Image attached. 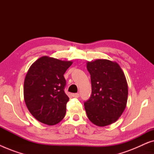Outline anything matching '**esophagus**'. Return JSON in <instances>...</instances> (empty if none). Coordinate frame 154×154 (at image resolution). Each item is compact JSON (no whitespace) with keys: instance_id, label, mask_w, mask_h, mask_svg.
Returning a JSON list of instances; mask_svg holds the SVG:
<instances>
[{"instance_id":"obj_1","label":"esophagus","mask_w":154,"mask_h":154,"mask_svg":"<svg viewBox=\"0 0 154 154\" xmlns=\"http://www.w3.org/2000/svg\"><path fill=\"white\" fill-rule=\"evenodd\" d=\"M72 96L75 98H79V93H74L72 94Z\"/></svg>"}]
</instances>
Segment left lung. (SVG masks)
Returning <instances> with one entry per match:
<instances>
[{"mask_svg": "<svg viewBox=\"0 0 154 154\" xmlns=\"http://www.w3.org/2000/svg\"><path fill=\"white\" fill-rule=\"evenodd\" d=\"M92 94L84 103L88 119L104 127L115 123L125 110L128 88L123 70L116 62L96 60L87 62Z\"/></svg>", "mask_w": 154, "mask_h": 154, "instance_id": "1", "label": "left lung"}]
</instances>
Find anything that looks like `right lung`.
<instances>
[{
  "label": "right lung",
  "mask_w": 154,
  "mask_h": 154,
  "mask_svg": "<svg viewBox=\"0 0 154 154\" xmlns=\"http://www.w3.org/2000/svg\"><path fill=\"white\" fill-rule=\"evenodd\" d=\"M71 61L43 56L33 62L27 71L24 83V102L29 112L38 121L54 125L65 116L66 80L64 77Z\"/></svg>",
  "instance_id": "right-lung-1"
}]
</instances>
